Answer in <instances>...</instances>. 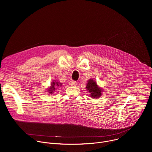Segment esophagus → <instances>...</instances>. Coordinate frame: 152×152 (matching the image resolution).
<instances>
[{
	"instance_id": "obj_1",
	"label": "esophagus",
	"mask_w": 152,
	"mask_h": 152,
	"mask_svg": "<svg viewBox=\"0 0 152 152\" xmlns=\"http://www.w3.org/2000/svg\"><path fill=\"white\" fill-rule=\"evenodd\" d=\"M77 84V82L76 81L74 80H71L70 82H69V85L70 86H76Z\"/></svg>"
}]
</instances>
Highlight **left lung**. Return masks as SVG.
Wrapping results in <instances>:
<instances>
[{
  "label": "left lung",
  "mask_w": 152,
  "mask_h": 152,
  "mask_svg": "<svg viewBox=\"0 0 152 152\" xmlns=\"http://www.w3.org/2000/svg\"><path fill=\"white\" fill-rule=\"evenodd\" d=\"M86 90L90 93V96L93 99H97L101 96L103 90L99 87L97 82L91 79L88 81L86 86Z\"/></svg>",
  "instance_id": "1"
}]
</instances>
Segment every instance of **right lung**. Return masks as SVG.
Masks as SVG:
<instances>
[{"label": "right lung", "instance_id": "obj_1", "mask_svg": "<svg viewBox=\"0 0 152 152\" xmlns=\"http://www.w3.org/2000/svg\"><path fill=\"white\" fill-rule=\"evenodd\" d=\"M59 85H61V83H59L56 80H53V82H52L51 83V86L49 88V90H48V93H50L51 94L54 93V91L55 90L56 87H57V86H58Z\"/></svg>", "mask_w": 152, "mask_h": 152}]
</instances>
